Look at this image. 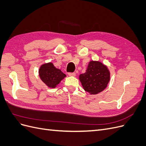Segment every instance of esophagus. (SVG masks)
Instances as JSON below:
<instances>
[{"label":"esophagus","mask_w":146,"mask_h":146,"mask_svg":"<svg viewBox=\"0 0 146 146\" xmlns=\"http://www.w3.org/2000/svg\"><path fill=\"white\" fill-rule=\"evenodd\" d=\"M69 76H71V77H75L76 76V74L75 72H72V73H69Z\"/></svg>","instance_id":"1"}]
</instances>
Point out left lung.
Masks as SVG:
<instances>
[{
  "mask_svg": "<svg viewBox=\"0 0 146 146\" xmlns=\"http://www.w3.org/2000/svg\"><path fill=\"white\" fill-rule=\"evenodd\" d=\"M79 80L85 91L97 94L107 87L110 80V72L107 65L99 61H90L86 72L80 74Z\"/></svg>",
  "mask_w": 146,
  "mask_h": 146,
  "instance_id": "8db88e82",
  "label": "left lung"
}]
</instances>
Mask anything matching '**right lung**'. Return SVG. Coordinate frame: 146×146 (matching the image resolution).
<instances>
[{"label":"right lung","instance_id":"obj_1","mask_svg":"<svg viewBox=\"0 0 146 146\" xmlns=\"http://www.w3.org/2000/svg\"><path fill=\"white\" fill-rule=\"evenodd\" d=\"M39 77L45 85L50 88H55L66 77L61 69L55 67L52 62L45 63L39 67Z\"/></svg>","mask_w":146,"mask_h":146}]
</instances>
